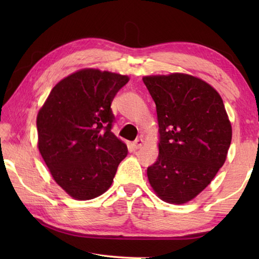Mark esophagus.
<instances>
[{
  "mask_svg": "<svg viewBox=\"0 0 259 259\" xmlns=\"http://www.w3.org/2000/svg\"><path fill=\"white\" fill-rule=\"evenodd\" d=\"M142 146H144V140L142 139H137L133 144V147L135 148V149H140Z\"/></svg>",
  "mask_w": 259,
  "mask_h": 259,
  "instance_id": "esophagus-1",
  "label": "esophagus"
}]
</instances>
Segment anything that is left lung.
<instances>
[{"label": "left lung", "instance_id": "8db88e82", "mask_svg": "<svg viewBox=\"0 0 259 259\" xmlns=\"http://www.w3.org/2000/svg\"><path fill=\"white\" fill-rule=\"evenodd\" d=\"M157 108L159 156L147 169L161 200L183 205L197 197L226 161L232 123L216 89L187 73L142 78Z\"/></svg>", "mask_w": 259, "mask_h": 259}]
</instances>
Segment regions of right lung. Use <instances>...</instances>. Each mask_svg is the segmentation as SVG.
Listing matches in <instances>:
<instances>
[{"label":"right lung","instance_id":"1","mask_svg":"<svg viewBox=\"0 0 259 259\" xmlns=\"http://www.w3.org/2000/svg\"><path fill=\"white\" fill-rule=\"evenodd\" d=\"M128 75L85 68L53 87L36 117L37 148L54 181L76 200L112 185L126 145L111 131V102Z\"/></svg>","mask_w":259,"mask_h":259}]
</instances>
